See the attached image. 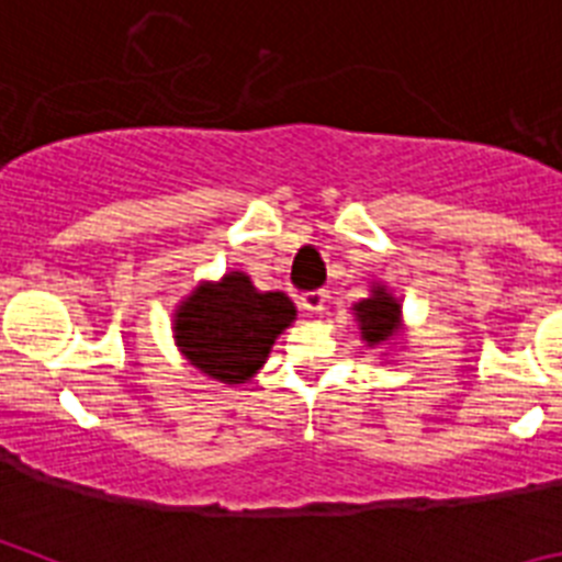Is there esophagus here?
Returning a JSON list of instances; mask_svg holds the SVG:
<instances>
[{
    "label": "esophagus",
    "mask_w": 562,
    "mask_h": 562,
    "mask_svg": "<svg viewBox=\"0 0 562 562\" xmlns=\"http://www.w3.org/2000/svg\"><path fill=\"white\" fill-rule=\"evenodd\" d=\"M324 304H326V295L321 290H312V292H304V295H301V306H304L306 312H312V315L324 312Z\"/></svg>",
    "instance_id": "1"
}]
</instances>
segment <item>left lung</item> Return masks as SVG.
I'll return each instance as SVG.
<instances>
[{"mask_svg": "<svg viewBox=\"0 0 562 562\" xmlns=\"http://www.w3.org/2000/svg\"><path fill=\"white\" fill-rule=\"evenodd\" d=\"M400 301L385 286H374L371 297H362L360 304H355V317L362 340L369 346L389 342L400 331Z\"/></svg>", "mask_w": 562, "mask_h": 562, "instance_id": "1", "label": "left lung"}]
</instances>
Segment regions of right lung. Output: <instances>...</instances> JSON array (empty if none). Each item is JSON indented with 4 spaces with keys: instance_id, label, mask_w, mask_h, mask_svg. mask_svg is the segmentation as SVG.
<instances>
[{
    "instance_id": "1",
    "label": "right lung",
    "mask_w": 562,
    "mask_h": 562,
    "mask_svg": "<svg viewBox=\"0 0 562 562\" xmlns=\"http://www.w3.org/2000/svg\"><path fill=\"white\" fill-rule=\"evenodd\" d=\"M295 321L284 292H258L245 272L191 292L173 315V340L193 369L225 385L250 380L270 357L272 342Z\"/></svg>"
}]
</instances>
